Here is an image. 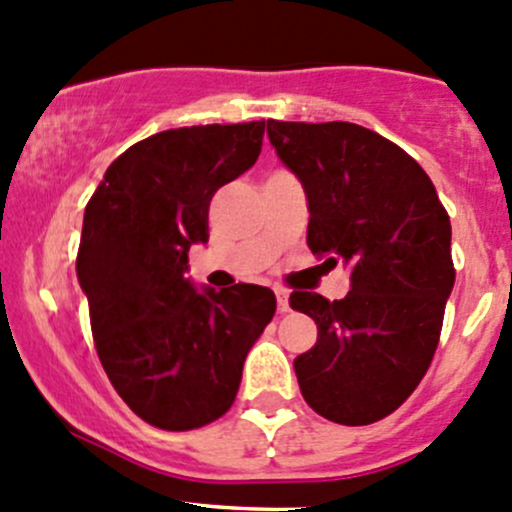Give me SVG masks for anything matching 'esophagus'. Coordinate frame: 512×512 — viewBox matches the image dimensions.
<instances>
[{
	"mask_svg": "<svg viewBox=\"0 0 512 512\" xmlns=\"http://www.w3.org/2000/svg\"><path fill=\"white\" fill-rule=\"evenodd\" d=\"M277 311L279 314H287L289 311V294L284 289H277Z\"/></svg>",
	"mask_w": 512,
	"mask_h": 512,
	"instance_id": "1",
	"label": "esophagus"
}]
</instances>
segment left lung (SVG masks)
Listing matches in <instances>:
<instances>
[{
	"mask_svg": "<svg viewBox=\"0 0 512 512\" xmlns=\"http://www.w3.org/2000/svg\"><path fill=\"white\" fill-rule=\"evenodd\" d=\"M267 137L304 186L306 245L351 267L343 299H289L319 328L294 360L301 395L331 422L373 424L412 395L437 351L456 279L449 215L422 166L373 129L267 120Z\"/></svg>",
	"mask_w": 512,
	"mask_h": 512,
	"instance_id": "8db88e82",
	"label": "left lung"
}]
</instances>
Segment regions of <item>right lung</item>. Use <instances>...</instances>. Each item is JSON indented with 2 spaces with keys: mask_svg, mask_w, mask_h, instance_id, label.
<instances>
[{
  "mask_svg": "<svg viewBox=\"0 0 512 512\" xmlns=\"http://www.w3.org/2000/svg\"><path fill=\"white\" fill-rule=\"evenodd\" d=\"M262 134L265 120L152 134L107 166L85 206L75 272L100 363L129 410L166 432L230 410L277 309L267 287L198 292L186 277L213 193L255 164Z\"/></svg>",
  "mask_w": 512,
  "mask_h": 512,
  "instance_id": "right-lung-1",
  "label": "right lung"
}]
</instances>
